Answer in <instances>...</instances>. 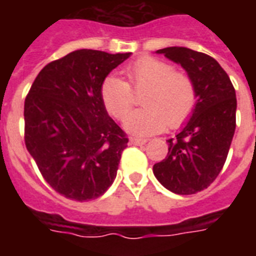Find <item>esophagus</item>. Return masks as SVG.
Returning a JSON list of instances; mask_svg holds the SVG:
<instances>
[{"label": "esophagus", "mask_w": 256, "mask_h": 256, "mask_svg": "<svg viewBox=\"0 0 256 256\" xmlns=\"http://www.w3.org/2000/svg\"><path fill=\"white\" fill-rule=\"evenodd\" d=\"M148 142L146 138H136V136H132L130 138V144H144Z\"/></svg>", "instance_id": "obj_1"}]
</instances>
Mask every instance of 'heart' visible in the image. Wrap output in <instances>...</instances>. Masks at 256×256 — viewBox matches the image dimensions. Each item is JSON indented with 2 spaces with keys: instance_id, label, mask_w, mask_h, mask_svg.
Wrapping results in <instances>:
<instances>
[{
  "instance_id": "heart-1",
  "label": "heart",
  "mask_w": 256,
  "mask_h": 256,
  "mask_svg": "<svg viewBox=\"0 0 256 256\" xmlns=\"http://www.w3.org/2000/svg\"><path fill=\"white\" fill-rule=\"evenodd\" d=\"M128 82L108 76L100 85V100L110 116L124 120L135 102L134 92H143L145 108L129 114L124 128L138 136L175 128L186 122L196 104V88L190 76L175 72L168 62L144 57L128 68ZM134 90V92L132 90Z\"/></svg>"
}]
</instances>
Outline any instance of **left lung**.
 I'll return each mask as SVG.
<instances>
[{
    "label": "left lung",
    "mask_w": 256,
    "mask_h": 256,
    "mask_svg": "<svg viewBox=\"0 0 256 256\" xmlns=\"http://www.w3.org/2000/svg\"><path fill=\"white\" fill-rule=\"evenodd\" d=\"M196 88V104L182 132L168 140V152L154 164L156 178L168 190L190 195L214 182L227 160L236 128V96L230 77L214 58L187 48H164Z\"/></svg>",
    "instance_id": "8db88e82"
}]
</instances>
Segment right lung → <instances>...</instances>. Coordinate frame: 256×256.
Here are the masks:
<instances>
[{
    "label": "right lung",
    "mask_w": 256,
    "mask_h": 256,
    "mask_svg": "<svg viewBox=\"0 0 256 256\" xmlns=\"http://www.w3.org/2000/svg\"><path fill=\"white\" fill-rule=\"evenodd\" d=\"M130 54L76 50L48 64L26 96V148L65 198L96 199L116 179L128 138L108 116L100 85Z\"/></svg>",
    "instance_id": "obj_1"
}]
</instances>
